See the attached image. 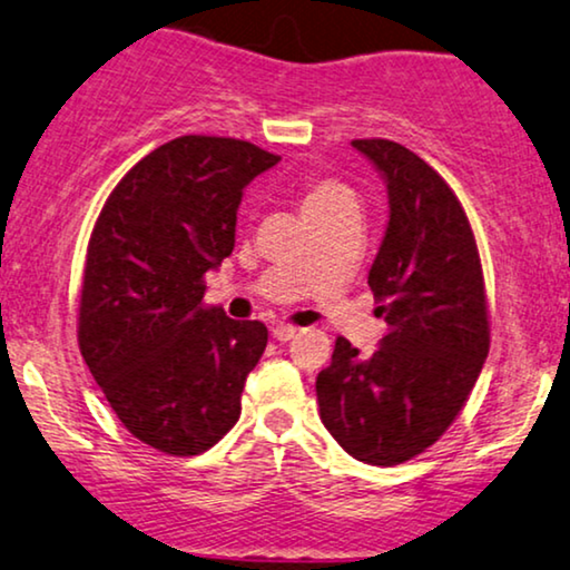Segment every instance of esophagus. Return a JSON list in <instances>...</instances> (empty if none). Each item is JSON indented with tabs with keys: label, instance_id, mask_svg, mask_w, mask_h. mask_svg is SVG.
<instances>
[{
	"label": "esophagus",
	"instance_id": "esophagus-1",
	"mask_svg": "<svg viewBox=\"0 0 570 570\" xmlns=\"http://www.w3.org/2000/svg\"><path fill=\"white\" fill-rule=\"evenodd\" d=\"M299 334L297 326H292V323H276V328H273V336L278 338V342H289Z\"/></svg>",
	"mask_w": 570,
	"mask_h": 570
}]
</instances>
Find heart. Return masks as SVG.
<instances>
[{
	"label": "heart",
	"mask_w": 570,
	"mask_h": 570,
	"mask_svg": "<svg viewBox=\"0 0 570 570\" xmlns=\"http://www.w3.org/2000/svg\"><path fill=\"white\" fill-rule=\"evenodd\" d=\"M344 199H355V197H352V191L347 189V186L334 181V178L313 176L302 184V210L305 213L323 210V207L338 205V202H344Z\"/></svg>",
	"instance_id": "heart-1"
}]
</instances>
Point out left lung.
I'll return each mask as SVG.
<instances>
[{
    "instance_id": "8db88e82",
    "label": "left lung",
    "mask_w": 570,
    "mask_h": 570,
    "mask_svg": "<svg viewBox=\"0 0 570 570\" xmlns=\"http://www.w3.org/2000/svg\"><path fill=\"white\" fill-rule=\"evenodd\" d=\"M384 176L389 223L368 286L386 321L373 355L336 338L315 392L355 460L400 465L450 429L489 355L484 273L471 223L439 173L389 139H355Z\"/></svg>"
}]
</instances>
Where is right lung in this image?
<instances>
[{"label":"right lung","mask_w":570,"mask_h":570,"mask_svg":"<svg viewBox=\"0 0 570 570\" xmlns=\"http://www.w3.org/2000/svg\"><path fill=\"white\" fill-rule=\"evenodd\" d=\"M278 160L242 139L178 136L120 178L94 223L78 347L120 423L165 455H199L239 421L268 328L202 299L234 252L244 186Z\"/></svg>","instance_id":"right-lung-1"}]
</instances>
